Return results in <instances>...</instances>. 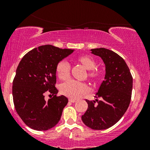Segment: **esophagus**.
I'll use <instances>...</instances> for the list:
<instances>
[{"label":"esophagus","mask_w":150,"mask_h":150,"mask_svg":"<svg viewBox=\"0 0 150 150\" xmlns=\"http://www.w3.org/2000/svg\"><path fill=\"white\" fill-rule=\"evenodd\" d=\"M69 101L72 103H75V101H76V100H75V99H69Z\"/></svg>","instance_id":"34e87169"}]
</instances>
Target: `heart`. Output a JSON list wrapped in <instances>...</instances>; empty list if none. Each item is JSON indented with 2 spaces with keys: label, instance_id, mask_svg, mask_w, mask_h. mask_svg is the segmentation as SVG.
Returning <instances> with one entry per match:
<instances>
[{
  "label": "heart",
  "instance_id": "1",
  "mask_svg": "<svg viewBox=\"0 0 150 150\" xmlns=\"http://www.w3.org/2000/svg\"><path fill=\"white\" fill-rule=\"evenodd\" d=\"M76 62L87 70V76L93 82L99 81L102 77L104 70L100 67H96V61L89 56H80L75 59ZM70 65L66 61H61L56 68V73L58 78L61 80H66L70 75ZM88 86L85 82L75 80H68L61 86V92L66 97L71 99H77L88 92Z\"/></svg>",
  "mask_w": 150,
  "mask_h": 150
}]
</instances>
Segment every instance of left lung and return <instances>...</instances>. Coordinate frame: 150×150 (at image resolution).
Returning <instances> with one entry per match:
<instances>
[{"mask_svg": "<svg viewBox=\"0 0 150 150\" xmlns=\"http://www.w3.org/2000/svg\"><path fill=\"white\" fill-rule=\"evenodd\" d=\"M91 51L103 60L106 75L95 96L101 99H86L88 108L82 116V120L93 130H104L116 124L128 109L131 99L132 77L123 58L116 53L104 48Z\"/></svg>", "mask_w": 150, "mask_h": 150, "instance_id": "obj_1", "label": "left lung"}]
</instances>
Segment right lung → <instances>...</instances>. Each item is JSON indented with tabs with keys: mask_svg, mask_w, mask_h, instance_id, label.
I'll use <instances>...</instances> for the list:
<instances>
[{
	"mask_svg": "<svg viewBox=\"0 0 150 150\" xmlns=\"http://www.w3.org/2000/svg\"><path fill=\"white\" fill-rule=\"evenodd\" d=\"M73 51L41 46L26 53L19 63L13 82V102L19 116L32 129L47 130L61 119L68 99L57 96L56 68ZM46 93L53 95L48 101Z\"/></svg>",
	"mask_w": 150,
	"mask_h": 150,
	"instance_id": "add662e5",
	"label": "right lung"
}]
</instances>
